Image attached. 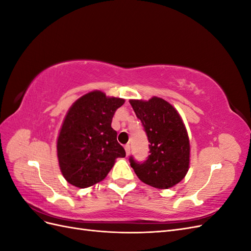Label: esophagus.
<instances>
[{
    "mask_svg": "<svg viewBox=\"0 0 251 251\" xmlns=\"http://www.w3.org/2000/svg\"><path fill=\"white\" fill-rule=\"evenodd\" d=\"M125 150H126V156L130 155V153H131V147H130V144H126V146H125Z\"/></svg>",
    "mask_w": 251,
    "mask_h": 251,
    "instance_id": "esophagus-1",
    "label": "esophagus"
}]
</instances>
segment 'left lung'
<instances>
[{
	"instance_id": "1",
	"label": "left lung",
	"mask_w": 251,
	"mask_h": 251,
	"mask_svg": "<svg viewBox=\"0 0 251 251\" xmlns=\"http://www.w3.org/2000/svg\"><path fill=\"white\" fill-rule=\"evenodd\" d=\"M150 142V155L143 162L130 157L137 177L156 188H170L185 177L189 166V140L179 113L162 98L130 100Z\"/></svg>"
}]
</instances>
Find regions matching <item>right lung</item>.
<instances>
[{"label":"right lung","mask_w":251,"mask_h":251,"mask_svg":"<svg viewBox=\"0 0 251 251\" xmlns=\"http://www.w3.org/2000/svg\"><path fill=\"white\" fill-rule=\"evenodd\" d=\"M125 100L100 91L81 96L68 111L57 139L60 171L70 184L86 188L107 177L115 159L126 157L111 124Z\"/></svg>","instance_id":"obj_1"}]
</instances>
